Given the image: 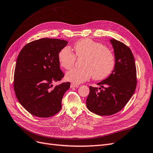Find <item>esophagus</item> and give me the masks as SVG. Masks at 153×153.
I'll return each instance as SVG.
<instances>
[{
    "mask_svg": "<svg viewBox=\"0 0 153 153\" xmlns=\"http://www.w3.org/2000/svg\"><path fill=\"white\" fill-rule=\"evenodd\" d=\"M79 87V85H76V84H71V85H70V87L71 88H74V87Z\"/></svg>",
    "mask_w": 153,
    "mask_h": 153,
    "instance_id": "34e87169",
    "label": "esophagus"
}]
</instances>
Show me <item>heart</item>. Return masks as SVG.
Returning a JSON list of instances; mask_svg holds the SVG:
<instances>
[{
    "mask_svg": "<svg viewBox=\"0 0 153 153\" xmlns=\"http://www.w3.org/2000/svg\"><path fill=\"white\" fill-rule=\"evenodd\" d=\"M75 54L69 47H65L58 53L59 63L66 69L71 68L77 58H84L80 68H73L66 74V79L75 84L84 82L92 76L95 80H101L112 73L115 66L113 52L99 42L85 38L74 45Z\"/></svg>",
    "mask_w": 153,
    "mask_h": 153,
    "instance_id": "1",
    "label": "heart"
}]
</instances>
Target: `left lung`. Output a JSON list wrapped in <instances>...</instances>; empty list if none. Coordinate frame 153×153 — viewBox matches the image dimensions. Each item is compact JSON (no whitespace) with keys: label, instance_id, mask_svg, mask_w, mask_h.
<instances>
[{"label":"left lung","instance_id":"1","mask_svg":"<svg viewBox=\"0 0 153 153\" xmlns=\"http://www.w3.org/2000/svg\"><path fill=\"white\" fill-rule=\"evenodd\" d=\"M115 57V66L100 87L89 86L87 107L99 115H110L119 112L130 100L137 86V69L131 51L128 46L115 39L110 40ZM100 89L99 91L98 89Z\"/></svg>","mask_w":153,"mask_h":153}]
</instances>
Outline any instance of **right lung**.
Returning a JSON list of instances; mask_svg holds the SVG:
<instances>
[{
  "instance_id": "1",
  "label": "right lung",
  "mask_w": 153,
  "mask_h": 153,
  "mask_svg": "<svg viewBox=\"0 0 153 153\" xmlns=\"http://www.w3.org/2000/svg\"><path fill=\"white\" fill-rule=\"evenodd\" d=\"M68 42L65 40L41 38L27 43L18 55L14 73V90L20 103L34 116L49 117L62 108V99L70 87L61 81L58 53Z\"/></svg>"
}]
</instances>
